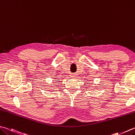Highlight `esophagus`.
Masks as SVG:
<instances>
[{"instance_id":"1","label":"esophagus","mask_w":135,"mask_h":135,"mask_svg":"<svg viewBox=\"0 0 135 135\" xmlns=\"http://www.w3.org/2000/svg\"><path fill=\"white\" fill-rule=\"evenodd\" d=\"M75 75L74 74H72V75H71L70 76H71V77H72V78H75Z\"/></svg>"}]
</instances>
